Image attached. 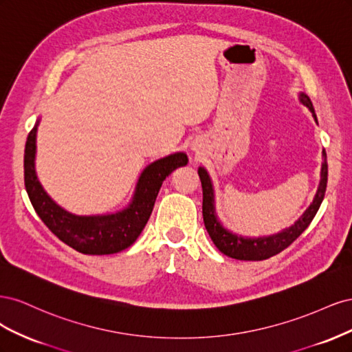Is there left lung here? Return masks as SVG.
<instances>
[{
	"label": "left lung",
	"instance_id": "1",
	"mask_svg": "<svg viewBox=\"0 0 352 352\" xmlns=\"http://www.w3.org/2000/svg\"><path fill=\"white\" fill-rule=\"evenodd\" d=\"M301 102L305 107L313 113L314 120L317 122V117L314 113V107L307 95L301 94ZM324 155V163L322 167V180L320 186L316 194V198L313 204L308 207V210L304 212V216L298 220L295 225L291 228L285 229L283 232L278 233V235L273 236H264V238H242L238 235H233L229 230L223 228L217 221V217L214 214V192H212V185L211 180L207 175V172L202 167L198 168V175L201 179L202 185V217H204V225L208 232L211 241L214 242L216 247L225 254L228 257L236 258V260H245V261H260V260H267L273 255L282 252L285 248L289 247V245L301 235V233L310 226L313 221L316 212L320 208L322 201L324 198L326 186H327V163H326V153Z\"/></svg>",
	"mask_w": 352,
	"mask_h": 352
}]
</instances>
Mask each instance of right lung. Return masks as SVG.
Here are the masks:
<instances>
[{"label":"right lung","instance_id":"obj_1","mask_svg":"<svg viewBox=\"0 0 352 352\" xmlns=\"http://www.w3.org/2000/svg\"><path fill=\"white\" fill-rule=\"evenodd\" d=\"M36 127L38 123L29 132L25 146V186L29 199L47 228L60 241L82 254H114L131 247L151 216L164 179L177 167L188 164L184 153L157 160L142 172L132 204L126 210L107 216H74L48 197L36 177Z\"/></svg>","mask_w":352,"mask_h":352}]
</instances>
